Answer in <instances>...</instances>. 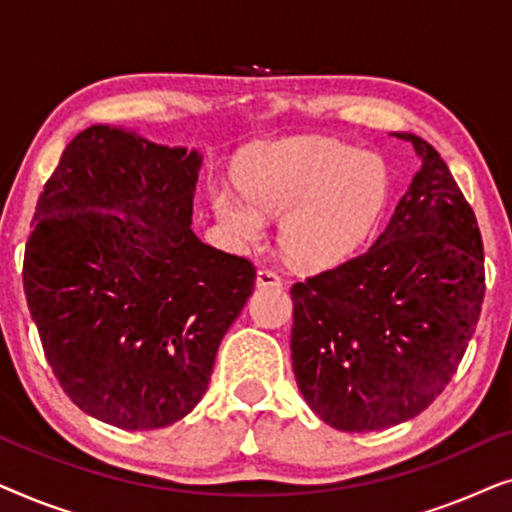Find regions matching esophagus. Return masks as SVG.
<instances>
[{
  "instance_id": "1",
  "label": "esophagus",
  "mask_w": 512,
  "mask_h": 512,
  "mask_svg": "<svg viewBox=\"0 0 512 512\" xmlns=\"http://www.w3.org/2000/svg\"><path fill=\"white\" fill-rule=\"evenodd\" d=\"M256 284L258 286H282V277H279L275 270L261 268L256 272Z\"/></svg>"
}]
</instances>
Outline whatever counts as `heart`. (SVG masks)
Returning a JSON list of instances; mask_svg holds the SVG:
<instances>
[{
    "instance_id": "1",
    "label": "heart",
    "mask_w": 512,
    "mask_h": 512,
    "mask_svg": "<svg viewBox=\"0 0 512 512\" xmlns=\"http://www.w3.org/2000/svg\"><path fill=\"white\" fill-rule=\"evenodd\" d=\"M249 203L214 193V212L235 240L258 244L268 219L284 216L286 254L305 268L335 265L373 230L387 198V170L373 153L331 137H293L258 146L237 167Z\"/></svg>"
}]
</instances>
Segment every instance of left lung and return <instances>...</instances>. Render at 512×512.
Masks as SVG:
<instances>
[{
    "mask_svg": "<svg viewBox=\"0 0 512 512\" xmlns=\"http://www.w3.org/2000/svg\"><path fill=\"white\" fill-rule=\"evenodd\" d=\"M422 170L375 244L291 286V359L307 405L338 431L417 417L457 373L485 298L478 221L422 137Z\"/></svg>",
    "mask_w": 512,
    "mask_h": 512,
    "instance_id": "1",
    "label": "left lung"
}]
</instances>
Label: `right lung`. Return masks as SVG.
Listing matches in <instances>:
<instances>
[{"instance_id":"right-lung-1","label":"right lung","mask_w":512,"mask_h":512,"mask_svg":"<svg viewBox=\"0 0 512 512\" xmlns=\"http://www.w3.org/2000/svg\"><path fill=\"white\" fill-rule=\"evenodd\" d=\"M200 165L198 151L90 125L39 195L27 307L65 394L118 429H160L200 403L254 291V263L191 230Z\"/></svg>"}]
</instances>
